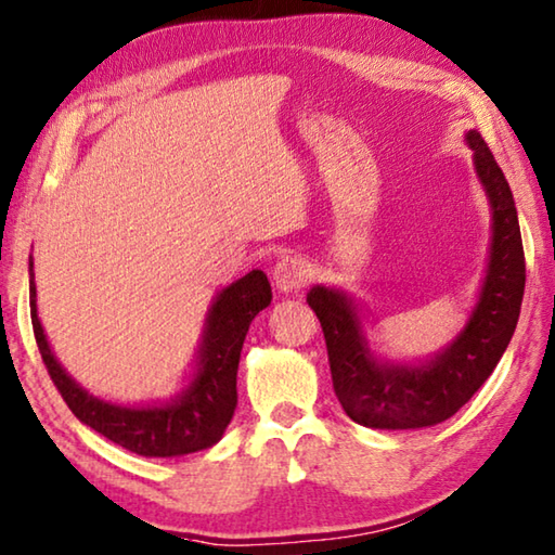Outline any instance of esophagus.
I'll return each instance as SVG.
<instances>
[{
	"label": "esophagus",
	"instance_id": "34e87169",
	"mask_svg": "<svg viewBox=\"0 0 555 555\" xmlns=\"http://www.w3.org/2000/svg\"><path fill=\"white\" fill-rule=\"evenodd\" d=\"M309 275H312V270H309V262L302 256H287L275 266L272 283L280 293H295V289L305 287Z\"/></svg>",
	"mask_w": 555,
	"mask_h": 555
}]
</instances>
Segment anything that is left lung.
Instances as JSON below:
<instances>
[{
    "instance_id": "left-lung-1",
    "label": "left lung",
    "mask_w": 555,
    "mask_h": 555,
    "mask_svg": "<svg viewBox=\"0 0 555 555\" xmlns=\"http://www.w3.org/2000/svg\"><path fill=\"white\" fill-rule=\"evenodd\" d=\"M465 141L490 199L492 243L478 302L443 351L420 363L377 361L351 297L324 285L307 295L326 338L338 402L353 422L371 429H422L449 420L492 375L519 322L527 266L517 207L482 135L468 131Z\"/></svg>"
}]
</instances>
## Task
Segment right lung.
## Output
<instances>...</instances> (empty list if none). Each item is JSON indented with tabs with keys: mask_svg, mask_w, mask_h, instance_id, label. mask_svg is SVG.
I'll use <instances>...</instances> for the list:
<instances>
[{
	"mask_svg": "<svg viewBox=\"0 0 555 555\" xmlns=\"http://www.w3.org/2000/svg\"><path fill=\"white\" fill-rule=\"evenodd\" d=\"M34 336L53 385L82 424L145 459H170L217 443L236 410V373L248 326L270 305L272 289L262 270H250L223 287L209 307L192 383L172 402L124 406L104 402L77 385L53 356L36 312L34 260L28 258Z\"/></svg>",
	"mask_w": 555,
	"mask_h": 555,
	"instance_id": "right-lung-1",
	"label": "right lung"
}]
</instances>
